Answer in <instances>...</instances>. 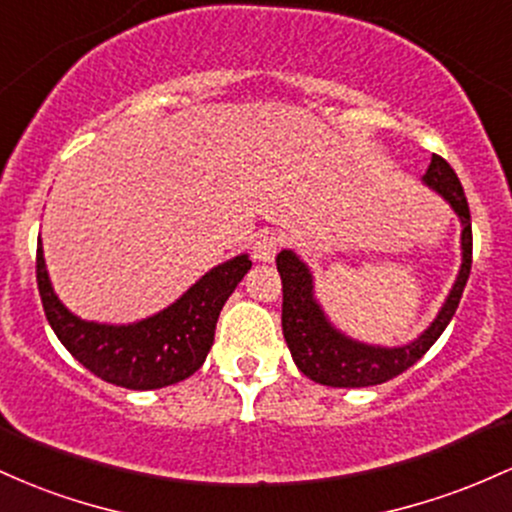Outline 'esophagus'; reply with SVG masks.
I'll use <instances>...</instances> for the list:
<instances>
[{
	"label": "esophagus",
	"mask_w": 512,
	"mask_h": 512,
	"mask_svg": "<svg viewBox=\"0 0 512 512\" xmlns=\"http://www.w3.org/2000/svg\"><path fill=\"white\" fill-rule=\"evenodd\" d=\"M278 246H280L278 234L266 232L254 241V246H251V254H254L258 263H271L275 254H278Z\"/></svg>",
	"instance_id": "obj_1"
}]
</instances>
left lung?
I'll list each match as a JSON object with an SVG mask.
<instances>
[{
    "label": "left lung",
    "instance_id": "left-lung-1",
    "mask_svg": "<svg viewBox=\"0 0 512 512\" xmlns=\"http://www.w3.org/2000/svg\"><path fill=\"white\" fill-rule=\"evenodd\" d=\"M421 181L442 195L462 222V266L438 317L406 346H372L338 331L314 295V275L307 263L290 249H283L275 258L283 280V336L292 360L309 380L326 387L348 389L392 380L418 363L455 317L472 271V217H469L467 195L452 166L438 154H433Z\"/></svg>",
    "mask_w": 512,
    "mask_h": 512
}]
</instances>
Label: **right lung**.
Wrapping results in <instances>:
<instances>
[{"instance_id": "obj_1", "label": "right lung", "mask_w": 512, "mask_h": 512, "mask_svg": "<svg viewBox=\"0 0 512 512\" xmlns=\"http://www.w3.org/2000/svg\"><path fill=\"white\" fill-rule=\"evenodd\" d=\"M249 268V254H239L210 268L162 312L135 324H99L72 314L55 295L40 239L36 256L40 300L62 346L103 382L140 392L186 380L205 363L222 307Z\"/></svg>"}]
</instances>
